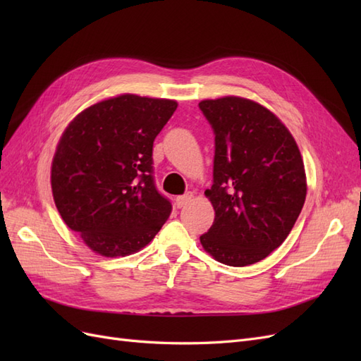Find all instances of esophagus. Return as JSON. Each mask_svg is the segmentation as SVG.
<instances>
[{
	"mask_svg": "<svg viewBox=\"0 0 361 361\" xmlns=\"http://www.w3.org/2000/svg\"><path fill=\"white\" fill-rule=\"evenodd\" d=\"M191 199H192V192H187V194H183V195H178V197H176V206H178V207H182V206L187 204L188 202H191Z\"/></svg>",
	"mask_w": 361,
	"mask_h": 361,
	"instance_id": "esophagus-1",
	"label": "esophagus"
}]
</instances>
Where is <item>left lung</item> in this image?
Instances as JSON below:
<instances>
[{
	"instance_id": "8db88e82",
	"label": "left lung",
	"mask_w": 361,
	"mask_h": 361,
	"mask_svg": "<svg viewBox=\"0 0 361 361\" xmlns=\"http://www.w3.org/2000/svg\"><path fill=\"white\" fill-rule=\"evenodd\" d=\"M199 108L215 134L214 183L204 191L215 218L200 243L224 265L256 264L281 245L302 209L307 183L300 149L257 102L226 96Z\"/></svg>"
}]
</instances>
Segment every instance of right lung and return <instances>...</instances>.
I'll list each match as a JSON object with an SVG mask.
<instances>
[{"instance_id":"1","label":"right lung","mask_w":361,"mask_h":361,"mask_svg":"<svg viewBox=\"0 0 361 361\" xmlns=\"http://www.w3.org/2000/svg\"><path fill=\"white\" fill-rule=\"evenodd\" d=\"M176 108V101L120 94L89 106L63 133L51 167L54 202L94 253L133 255L170 216L152 150Z\"/></svg>"}]
</instances>
